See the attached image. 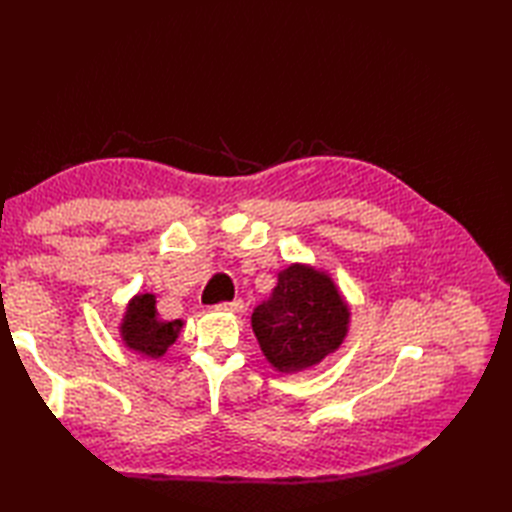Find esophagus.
I'll use <instances>...</instances> for the list:
<instances>
[{
	"mask_svg": "<svg viewBox=\"0 0 512 512\" xmlns=\"http://www.w3.org/2000/svg\"><path fill=\"white\" fill-rule=\"evenodd\" d=\"M217 310L228 312V314H242V312H244V301L235 299V301H231V303H220V306H217Z\"/></svg>",
	"mask_w": 512,
	"mask_h": 512,
	"instance_id": "esophagus-1",
	"label": "esophagus"
}]
</instances>
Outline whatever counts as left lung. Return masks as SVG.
Here are the masks:
<instances>
[{"mask_svg":"<svg viewBox=\"0 0 512 512\" xmlns=\"http://www.w3.org/2000/svg\"><path fill=\"white\" fill-rule=\"evenodd\" d=\"M350 319V303L328 270L301 262L279 270L273 297L250 317L262 354L279 374L308 372L332 356Z\"/></svg>","mask_w":512,"mask_h":512,"instance_id":"1","label":"left lung"}]
</instances>
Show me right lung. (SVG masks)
<instances>
[{"label": "right lung", "instance_id": "1", "mask_svg": "<svg viewBox=\"0 0 512 512\" xmlns=\"http://www.w3.org/2000/svg\"><path fill=\"white\" fill-rule=\"evenodd\" d=\"M184 321H165L156 310V295L138 292L125 306L123 319L118 323V334L127 347L149 361H158L169 347L176 343Z\"/></svg>", "mask_w": 512, "mask_h": 512}]
</instances>
